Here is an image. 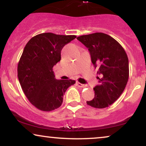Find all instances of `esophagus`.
<instances>
[{"label":"esophagus","instance_id":"obj_1","mask_svg":"<svg viewBox=\"0 0 146 146\" xmlns=\"http://www.w3.org/2000/svg\"><path fill=\"white\" fill-rule=\"evenodd\" d=\"M76 84H77V86H78L80 87V88H84V87H85V86H86V85H85V84H83L80 83V82H77Z\"/></svg>","mask_w":146,"mask_h":146}]
</instances>
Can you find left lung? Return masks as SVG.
<instances>
[{
	"label": "left lung",
	"mask_w": 146,
	"mask_h": 146,
	"mask_svg": "<svg viewBox=\"0 0 146 146\" xmlns=\"http://www.w3.org/2000/svg\"><path fill=\"white\" fill-rule=\"evenodd\" d=\"M90 53L92 62L98 68L99 84L94 88V98L87 101L95 108H105L118 99L129 78V62L126 52L118 42L102 33L77 38Z\"/></svg>",
	"instance_id": "8db88e82"
}]
</instances>
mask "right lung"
I'll return each mask as SVG.
<instances>
[{"label": "right lung", "instance_id": "obj_1", "mask_svg": "<svg viewBox=\"0 0 146 146\" xmlns=\"http://www.w3.org/2000/svg\"><path fill=\"white\" fill-rule=\"evenodd\" d=\"M75 35L42 33L26 44L18 64V78L22 89L32 104L40 110L58 108L72 80H57L53 67L60 61L61 50L76 38Z\"/></svg>", "mask_w": 146, "mask_h": 146}]
</instances>
